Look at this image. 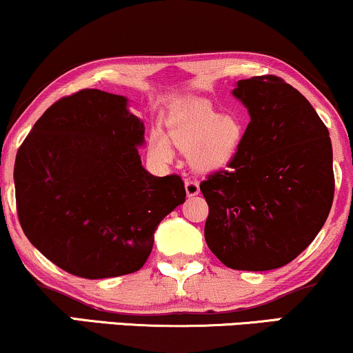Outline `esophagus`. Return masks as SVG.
Masks as SVG:
<instances>
[{
	"mask_svg": "<svg viewBox=\"0 0 353 353\" xmlns=\"http://www.w3.org/2000/svg\"><path fill=\"white\" fill-rule=\"evenodd\" d=\"M185 192L189 197H194L200 192V185L197 179H192V177H187L185 179Z\"/></svg>",
	"mask_w": 353,
	"mask_h": 353,
	"instance_id": "1",
	"label": "esophagus"
}]
</instances>
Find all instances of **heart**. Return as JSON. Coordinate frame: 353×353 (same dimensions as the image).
Returning a JSON list of instances; mask_svg holds the SVG:
<instances>
[{
    "mask_svg": "<svg viewBox=\"0 0 353 353\" xmlns=\"http://www.w3.org/2000/svg\"><path fill=\"white\" fill-rule=\"evenodd\" d=\"M169 135L182 150H192L195 168L212 171L234 158L243 143L244 127L234 115H223L208 102H197L169 120ZM150 146L158 158L171 156V146L161 132L151 133Z\"/></svg>",
    "mask_w": 353,
    "mask_h": 353,
    "instance_id": "heart-1",
    "label": "heart"
}]
</instances>
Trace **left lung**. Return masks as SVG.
<instances>
[{
	"label": "left lung",
	"mask_w": 353,
	"mask_h": 353,
	"mask_svg": "<svg viewBox=\"0 0 353 353\" xmlns=\"http://www.w3.org/2000/svg\"><path fill=\"white\" fill-rule=\"evenodd\" d=\"M233 96L251 122L228 169L200 184L208 203L205 241L230 269H279L313 243L331 212V138L313 105L282 78L241 79Z\"/></svg>",
	"instance_id": "8db88e82"
}]
</instances>
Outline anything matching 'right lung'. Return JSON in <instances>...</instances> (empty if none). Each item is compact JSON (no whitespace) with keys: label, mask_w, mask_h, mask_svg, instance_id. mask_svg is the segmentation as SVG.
I'll use <instances>...</instances> for the list:
<instances>
[{"label":"right lung","mask_w":353,"mask_h":353,"mask_svg":"<svg viewBox=\"0 0 353 353\" xmlns=\"http://www.w3.org/2000/svg\"><path fill=\"white\" fill-rule=\"evenodd\" d=\"M128 99L83 89L48 107L16 154L22 231L53 264L83 279L140 270L154 231L185 202L181 176L141 166L145 125Z\"/></svg>","instance_id":"1"}]
</instances>
